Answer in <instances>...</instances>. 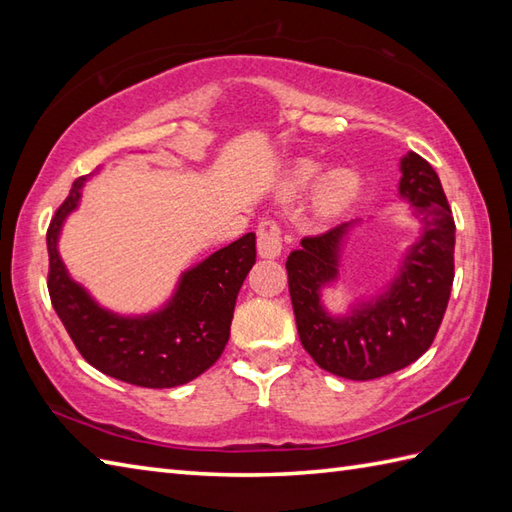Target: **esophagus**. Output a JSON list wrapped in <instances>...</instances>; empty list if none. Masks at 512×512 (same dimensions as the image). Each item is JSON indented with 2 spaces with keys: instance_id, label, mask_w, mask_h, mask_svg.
<instances>
[{
  "instance_id": "obj_1",
  "label": "esophagus",
  "mask_w": 512,
  "mask_h": 512,
  "mask_svg": "<svg viewBox=\"0 0 512 512\" xmlns=\"http://www.w3.org/2000/svg\"><path fill=\"white\" fill-rule=\"evenodd\" d=\"M257 253L264 259L281 255V228L273 220H264L257 228Z\"/></svg>"
}]
</instances>
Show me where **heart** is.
Listing matches in <instances>:
<instances>
[{
  "instance_id": "obj_1",
  "label": "heart",
  "mask_w": 512,
  "mask_h": 512,
  "mask_svg": "<svg viewBox=\"0 0 512 512\" xmlns=\"http://www.w3.org/2000/svg\"><path fill=\"white\" fill-rule=\"evenodd\" d=\"M317 173H319V165H314V162H301V165L295 169V173H292L290 187L295 191L306 189L308 184L317 178ZM358 191H361V178H358L356 171L345 169V167L330 169L319 180L317 195H314L317 213L321 217L339 215L354 202Z\"/></svg>"
}]
</instances>
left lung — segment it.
<instances>
[{
    "mask_svg": "<svg viewBox=\"0 0 512 512\" xmlns=\"http://www.w3.org/2000/svg\"><path fill=\"white\" fill-rule=\"evenodd\" d=\"M398 193L420 222L394 281L345 314L325 310L321 290L339 281L341 250L356 222L303 237L288 255V288L301 345L325 372L372 380L411 365L429 350L453 286L455 222L438 173L418 154L400 158Z\"/></svg>",
    "mask_w": 512,
    "mask_h": 512,
    "instance_id": "8db88e82",
    "label": "left lung"
}]
</instances>
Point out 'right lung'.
Masks as SVG:
<instances>
[{"mask_svg":"<svg viewBox=\"0 0 512 512\" xmlns=\"http://www.w3.org/2000/svg\"><path fill=\"white\" fill-rule=\"evenodd\" d=\"M90 176L74 180L48 228L52 308L76 350L99 372L149 389L189 383L222 356L228 343L237 292L255 264V233H246L184 270L176 292L160 310L125 317L99 306L70 277L59 255L63 222L79 206Z\"/></svg>","mask_w":512,"mask_h":512,"instance_id":"obj_1","label":"right lung"}]
</instances>
